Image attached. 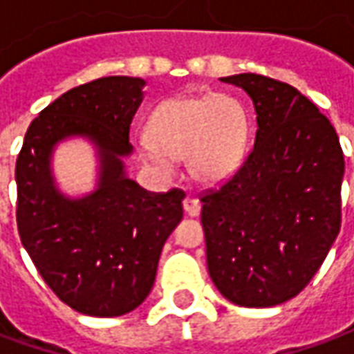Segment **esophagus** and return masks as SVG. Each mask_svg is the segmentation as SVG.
<instances>
[{
    "mask_svg": "<svg viewBox=\"0 0 354 354\" xmlns=\"http://www.w3.org/2000/svg\"><path fill=\"white\" fill-rule=\"evenodd\" d=\"M184 210L187 216H199L201 203L195 197H185L184 199Z\"/></svg>",
    "mask_w": 354,
    "mask_h": 354,
    "instance_id": "esophagus-1",
    "label": "esophagus"
}]
</instances>
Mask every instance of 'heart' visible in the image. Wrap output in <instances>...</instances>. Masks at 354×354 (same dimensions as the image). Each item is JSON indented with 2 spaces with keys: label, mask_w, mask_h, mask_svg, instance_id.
<instances>
[{
  "label": "heart",
  "mask_w": 354,
  "mask_h": 354,
  "mask_svg": "<svg viewBox=\"0 0 354 354\" xmlns=\"http://www.w3.org/2000/svg\"><path fill=\"white\" fill-rule=\"evenodd\" d=\"M248 113L231 94L176 96L161 102L149 117L140 157L169 174L184 157L195 180L214 184L227 178L245 157Z\"/></svg>",
  "instance_id": "obj_1"
}]
</instances>
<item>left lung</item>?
<instances>
[{"label": "left lung", "instance_id": "1", "mask_svg": "<svg viewBox=\"0 0 354 354\" xmlns=\"http://www.w3.org/2000/svg\"><path fill=\"white\" fill-rule=\"evenodd\" d=\"M256 109V142L220 187L201 193L210 279L241 307L297 296L342 227L345 161L335 129L297 88L258 73L222 77Z\"/></svg>", "mask_w": 354, "mask_h": 354}]
</instances>
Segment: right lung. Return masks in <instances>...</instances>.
<instances>
[{
	"mask_svg": "<svg viewBox=\"0 0 354 354\" xmlns=\"http://www.w3.org/2000/svg\"><path fill=\"white\" fill-rule=\"evenodd\" d=\"M144 85L109 75L70 88L32 121L17 159L20 241L58 299L91 317H119L146 299L184 216L182 189L146 192L124 174ZM68 136H87L101 153L99 187L83 200L64 198L50 176L52 147Z\"/></svg>",
	"mask_w": 354,
	"mask_h": 354,
	"instance_id": "obj_1",
	"label": "right lung"
}]
</instances>
